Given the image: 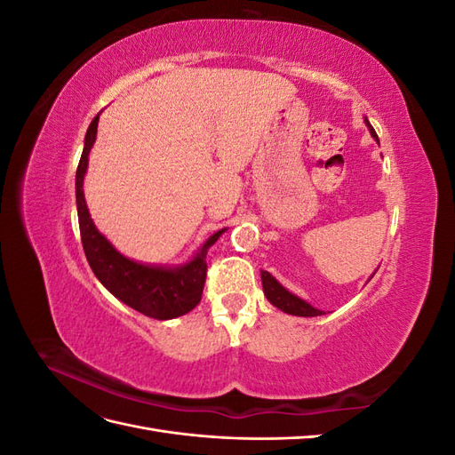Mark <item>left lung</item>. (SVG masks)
Segmentation results:
<instances>
[{"mask_svg":"<svg viewBox=\"0 0 455 455\" xmlns=\"http://www.w3.org/2000/svg\"><path fill=\"white\" fill-rule=\"evenodd\" d=\"M364 123L366 127L371 134V139H374L378 144H379V139L378 134L374 131V127L370 125V121L364 117ZM374 277V275H371ZM261 286H264V294L266 298L269 299V304H273L277 309L288 313V315H296V316H319V315H324L321 309L313 307L309 301L301 299L299 296L292 294L288 288H284L277 279L273 277V275L269 271H261Z\"/></svg>","mask_w":455,"mask_h":455,"instance_id":"1","label":"left lung"}]
</instances>
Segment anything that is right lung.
I'll use <instances>...</instances> for the list:
<instances>
[{"label":"right lung","mask_w":455,"mask_h":455,"mask_svg":"<svg viewBox=\"0 0 455 455\" xmlns=\"http://www.w3.org/2000/svg\"><path fill=\"white\" fill-rule=\"evenodd\" d=\"M96 116L85 134L84 154H81L76 172V201L81 243L89 266L106 291L112 292L123 304L157 321H169L182 316L194 309L203 294L206 279V252L226 231L220 229L203 243L201 249L180 266H156L142 264L121 254L102 233L96 229L89 214L84 180L89 167V154L96 140Z\"/></svg>","instance_id":"right-lung-1"}]
</instances>
